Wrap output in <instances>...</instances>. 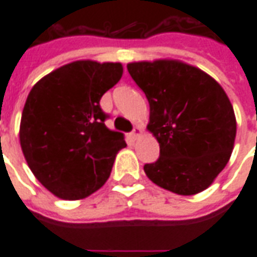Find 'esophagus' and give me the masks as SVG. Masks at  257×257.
I'll return each instance as SVG.
<instances>
[{
  "label": "esophagus",
  "mask_w": 257,
  "mask_h": 257,
  "mask_svg": "<svg viewBox=\"0 0 257 257\" xmlns=\"http://www.w3.org/2000/svg\"><path fill=\"white\" fill-rule=\"evenodd\" d=\"M142 134H143V131H142V128H140V126H136V128H135L134 131H132V134H131V136H132L134 139H138V138H139V136Z\"/></svg>",
  "instance_id": "obj_1"
}]
</instances>
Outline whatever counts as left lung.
I'll return each mask as SVG.
<instances>
[{
    "mask_svg": "<svg viewBox=\"0 0 257 257\" xmlns=\"http://www.w3.org/2000/svg\"><path fill=\"white\" fill-rule=\"evenodd\" d=\"M150 104L147 131L160 158L146 164L153 183L179 195H194L215 182L231 157L237 119L220 84L201 68L176 59L128 63Z\"/></svg>",
    "mask_w": 257,
    "mask_h": 257,
    "instance_id": "obj_1",
    "label": "left lung"
}]
</instances>
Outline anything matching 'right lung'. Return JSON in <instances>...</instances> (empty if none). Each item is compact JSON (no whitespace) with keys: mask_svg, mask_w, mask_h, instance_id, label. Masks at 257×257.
Here are the masks:
<instances>
[{"mask_svg":"<svg viewBox=\"0 0 257 257\" xmlns=\"http://www.w3.org/2000/svg\"><path fill=\"white\" fill-rule=\"evenodd\" d=\"M121 63L75 60L42 77L27 96L19 140L37 180L58 198H86L106 183L122 134L106 126L101 96L121 79Z\"/></svg>","mask_w":257,"mask_h":257,"instance_id":"add662e5","label":"right lung"}]
</instances>
